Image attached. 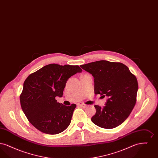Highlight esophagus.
<instances>
[{
  "mask_svg": "<svg viewBox=\"0 0 158 158\" xmlns=\"http://www.w3.org/2000/svg\"><path fill=\"white\" fill-rule=\"evenodd\" d=\"M77 105H79V106H81L82 107H83V108L86 106V105L85 104H84V103H79Z\"/></svg>",
  "mask_w": 158,
  "mask_h": 158,
  "instance_id": "34e87169",
  "label": "esophagus"
}]
</instances>
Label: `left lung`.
Segmentation results:
<instances>
[{"instance_id": "1", "label": "left lung", "mask_w": 158, "mask_h": 158, "mask_svg": "<svg viewBox=\"0 0 158 158\" xmlns=\"http://www.w3.org/2000/svg\"><path fill=\"white\" fill-rule=\"evenodd\" d=\"M94 77L95 94L108 97L105 105L94 106L92 121L99 127L114 128L126 120L136 102V77L121 63L99 60L81 66Z\"/></svg>"}]
</instances>
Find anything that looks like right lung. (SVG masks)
Returning <instances> with one entry per match:
<instances>
[{
	"label": "right lung",
	"mask_w": 158,
	"mask_h": 158,
	"mask_svg": "<svg viewBox=\"0 0 158 158\" xmlns=\"http://www.w3.org/2000/svg\"><path fill=\"white\" fill-rule=\"evenodd\" d=\"M81 72L78 66L53 63L28 76L23 83L20 102L34 127L48 135L59 134L68 127L76 105H64L56 97H62L69 78Z\"/></svg>",
	"instance_id": "obj_1"
}]
</instances>
